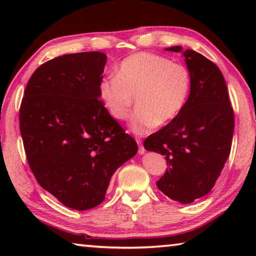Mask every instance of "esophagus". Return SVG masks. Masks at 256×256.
<instances>
[{"label":"esophagus","instance_id":"esophagus-1","mask_svg":"<svg viewBox=\"0 0 256 256\" xmlns=\"http://www.w3.org/2000/svg\"><path fill=\"white\" fill-rule=\"evenodd\" d=\"M136 144H138V154H144V152H146V149H144V146H142L141 138H136Z\"/></svg>","mask_w":256,"mask_h":256}]
</instances>
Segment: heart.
Instances as JSON below:
<instances>
[{"label":"heart","instance_id":"obj_1","mask_svg":"<svg viewBox=\"0 0 256 256\" xmlns=\"http://www.w3.org/2000/svg\"><path fill=\"white\" fill-rule=\"evenodd\" d=\"M190 86L192 76L183 63L140 52L125 58L116 76L104 78L99 84V97L112 118L125 120L131 114L136 96V110L130 130L146 134L180 114L188 102Z\"/></svg>","mask_w":256,"mask_h":256}]
</instances>
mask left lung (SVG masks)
Wrapping results in <instances>:
<instances>
[{"label": "left lung", "mask_w": 256, "mask_h": 256, "mask_svg": "<svg viewBox=\"0 0 256 256\" xmlns=\"http://www.w3.org/2000/svg\"><path fill=\"white\" fill-rule=\"evenodd\" d=\"M167 50L180 53L182 47ZM183 55L192 76L188 102L144 144L167 162L158 188L172 200L190 203L210 193L222 174L230 154L235 118L219 68L196 50H186Z\"/></svg>", "instance_id": "left-lung-1"}]
</instances>
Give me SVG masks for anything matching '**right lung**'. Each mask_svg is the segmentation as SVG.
Masks as SVG:
<instances>
[{
	"label": "right lung",
	"instance_id": "1",
	"mask_svg": "<svg viewBox=\"0 0 256 256\" xmlns=\"http://www.w3.org/2000/svg\"><path fill=\"white\" fill-rule=\"evenodd\" d=\"M106 60L100 52H84L47 60L30 76L19 110L34 178L80 211L100 204L112 174L138 151L99 98Z\"/></svg>",
	"mask_w": 256,
	"mask_h": 256
}]
</instances>
